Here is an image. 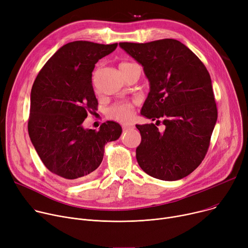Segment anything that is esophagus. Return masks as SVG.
Here are the masks:
<instances>
[{
  "label": "esophagus",
  "instance_id": "obj_1",
  "mask_svg": "<svg viewBox=\"0 0 248 248\" xmlns=\"http://www.w3.org/2000/svg\"><path fill=\"white\" fill-rule=\"evenodd\" d=\"M123 128L124 129H130V128H135V124L131 123H127V124H123Z\"/></svg>",
  "mask_w": 248,
  "mask_h": 248
}]
</instances>
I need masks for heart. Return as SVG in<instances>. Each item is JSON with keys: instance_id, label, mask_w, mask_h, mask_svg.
<instances>
[{"instance_id": "1", "label": "heart", "mask_w": 248, "mask_h": 248, "mask_svg": "<svg viewBox=\"0 0 248 248\" xmlns=\"http://www.w3.org/2000/svg\"><path fill=\"white\" fill-rule=\"evenodd\" d=\"M127 63L128 62H124L122 64H127ZM134 112H135V105L133 103H128V102L117 104L109 108L110 117L123 122L131 119V117L134 115Z\"/></svg>"}]
</instances>
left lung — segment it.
<instances>
[{
	"label": "left lung",
	"instance_id": "1",
	"mask_svg": "<svg viewBox=\"0 0 248 248\" xmlns=\"http://www.w3.org/2000/svg\"><path fill=\"white\" fill-rule=\"evenodd\" d=\"M143 68L150 93L140 113L166 126L137 124L141 136L137 147L140 169L155 178L177 180L190 174L203 160L217 108L210 76L190 49L173 39L145 44L120 43Z\"/></svg>",
	"mask_w": 248,
	"mask_h": 248
}]
</instances>
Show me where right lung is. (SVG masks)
I'll return each mask as SVG.
<instances>
[{"label": "right lung", "mask_w": 248, "mask_h": 248, "mask_svg": "<svg viewBox=\"0 0 248 248\" xmlns=\"http://www.w3.org/2000/svg\"><path fill=\"white\" fill-rule=\"evenodd\" d=\"M117 46L87 41L64 45L32 85L29 136L45 167L64 181L92 176L102 163L105 145L122 135V126L112 121L98 130L82 125L97 108L92 85L94 64Z\"/></svg>", "instance_id": "obj_1"}]
</instances>
